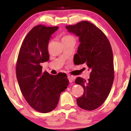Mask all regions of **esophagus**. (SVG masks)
I'll list each match as a JSON object with an SVG mask.
<instances>
[{
    "mask_svg": "<svg viewBox=\"0 0 131 131\" xmlns=\"http://www.w3.org/2000/svg\"><path fill=\"white\" fill-rule=\"evenodd\" d=\"M68 79L69 80V82H70V83L73 82V76L68 75Z\"/></svg>",
    "mask_w": 131,
    "mask_h": 131,
    "instance_id": "esophagus-1",
    "label": "esophagus"
}]
</instances>
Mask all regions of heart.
Masks as SVG:
<instances>
[{
  "label": "heart",
  "instance_id": "obj_1",
  "mask_svg": "<svg viewBox=\"0 0 131 131\" xmlns=\"http://www.w3.org/2000/svg\"><path fill=\"white\" fill-rule=\"evenodd\" d=\"M73 38H74L73 36H71L70 35H65L62 37V40H68V39H73Z\"/></svg>",
  "mask_w": 131,
  "mask_h": 131
}]
</instances>
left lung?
<instances>
[{
  "mask_svg": "<svg viewBox=\"0 0 131 131\" xmlns=\"http://www.w3.org/2000/svg\"><path fill=\"white\" fill-rule=\"evenodd\" d=\"M66 28L79 37L80 44L75 54V65L85 63L91 69L87 81L78 77L75 80L84 89L83 96L77 99L79 106L86 110L100 107L109 94L114 78L113 54L106 36L94 25L83 21Z\"/></svg>",
  "mask_w": 131,
  "mask_h": 131,
  "instance_id": "left-lung-1",
  "label": "left lung"
}]
</instances>
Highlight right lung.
Instances as JSON below:
<instances>
[{
  "label": "right lung",
  "mask_w": 131,
  "mask_h": 131,
  "mask_svg": "<svg viewBox=\"0 0 131 131\" xmlns=\"http://www.w3.org/2000/svg\"><path fill=\"white\" fill-rule=\"evenodd\" d=\"M58 26L39 25L24 39L16 63V76L22 93L29 105L41 113L54 110L62 92L67 88L66 74L56 75L42 72L40 63L49 60L48 46L51 35Z\"/></svg>",
  "instance_id": "1"
}]
</instances>
